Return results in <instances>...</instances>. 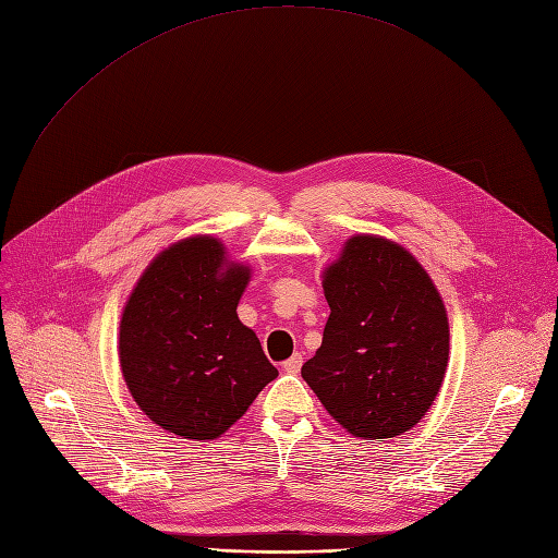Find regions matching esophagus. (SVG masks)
Here are the masks:
<instances>
[{
	"instance_id": "1",
	"label": "esophagus",
	"mask_w": 558,
	"mask_h": 558,
	"mask_svg": "<svg viewBox=\"0 0 558 558\" xmlns=\"http://www.w3.org/2000/svg\"><path fill=\"white\" fill-rule=\"evenodd\" d=\"M301 365H303V355L301 353H294L289 360L282 362V369L287 374H299L301 372Z\"/></svg>"
}]
</instances>
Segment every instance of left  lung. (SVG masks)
I'll list each match as a JSON object with an SVG mask.
<instances>
[{
  "label": "left lung",
  "instance_id": "8db88e82",
  "mask_svg": "<svg viewBox=\"0 0 558 558\" xmlns=\"http://www.w3.org/2000/svg\"><path fill=\"white\" fill-rule=\"evenodd\" d=\"M330 317L301 376L351 435L413 428L440 392L449 357L445 303L405 248L357 234L324 274Z\"/></svg>",
  "mask_w": 558,
  "mask_h": 558
}]
</instances>
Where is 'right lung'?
Returning a JSON list of instances; mask_svg holds the SVG:
<instances>
[{
  "mask_svg": "<svg viewBox=\"0 0 558 558\" xmlns=\"http://www.w3.org/2000/svg\"><path fill=\"white\" fill-rule=\"evenodd\" d=\"M251 269L223 244L191 236L145 269L120 322V367L138 408L161 428L214 440L246 413L278 369L236 317Z\"/></svg>",
  "mask_w": 558,
  "mask_h": 558,
  "instance_id": "right-lung-1",
  "label": "right lung"
}]
</instances>
